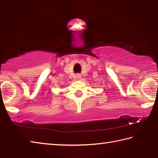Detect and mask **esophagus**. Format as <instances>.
Listing matches in <instances>:
<instances>
[{"instance_id": "obj_1", "label": "esophagus", "mask_w": 158, "mask_h": 158, "mask_svg": "<svg viewBox=\"0 0 158 158\" xmlns=\"http://www.w3.org/2000/svg\"><path fill=\"white\" fill-rule=\"evenodd\" d=\"M75 77H76L77 79H79L80 78H81V75H80L79 74H77L75 75Z\"/></svg>"}]
</instances>
